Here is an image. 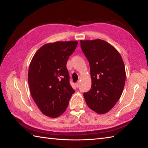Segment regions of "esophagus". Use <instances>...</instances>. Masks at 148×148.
Returning <instances> with one entry per match:
<instances>
[{
  "instance_id": "1",
  "label": "esophagus",
  "mask_w": 148,
  "mask_h": 148,
  "mask_svg": "<svg viewBox=\"0 0 148 148\" xmlns=\"http://www.w3.org/2000/svg\"><path fill=\"white\" fill-rule=\"evenodd\" d=\"M79 82H77V83H76V84H75V85H76V86L77 87V88H79Z\"/></svg>"
}]
</instances>
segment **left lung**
I'll list each match as a JSON object with an SVG mask.
<instances>
[{
	"instance_id": "8db88e82",
	"label": "left lung",
	"mask_w": 148,
	"mask_h": 148,
	"mask_svg": "<svg viewBox=\"0 0 148 148\" xmlns=\"http://www.w3.org/2000/svg\"><path fill=\"white\" fill-rule=\"evenodd\" d=\"M90 64L91 90L83 95L88 106L98 114L109 111L124 88L126 72L121 56L114 47L101 39L80 40Z\"/></svg>"
}]
</instances>
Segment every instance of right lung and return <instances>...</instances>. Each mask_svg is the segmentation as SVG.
Wrapping results in <instances>:
<instances>
[{
  "mask_svg": "<svg viewBox=\"0 0 148 148\" xmlns=\"http://www.w3.org/2000/svg\"><path fill=\"white\" fill-rule=\"evenodd\" d=\"M77 46L76 40L46 44L31 60L28 73L31 95L40 111L49 117L64 113L75 92L66 65Z\"/></svg>",
  "mask_w": 148,
  "mask_h": 148,
  "instance_id": "right-lung-1",
  "label": "right lung"
}]
</instances>
